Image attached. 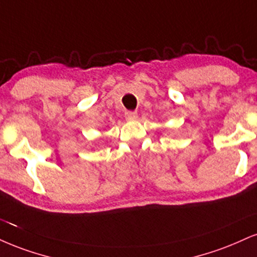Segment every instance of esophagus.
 <instances>
[{"mask_svg": "<svg viewBox=\"0 0 257 257\" xmlns=\"http://www.w3.org/2000/svg\"><path fill=\"white\" fill-rule=\"evenodd\" d=\"M124 117L128 120H134L138 118V113L135 112V111H126V112L124 113Z\"/></svg>", "mask_w": 257, "mask_h": 257, "instance_id": "1", "label": "esophagus"}]
</instances>
